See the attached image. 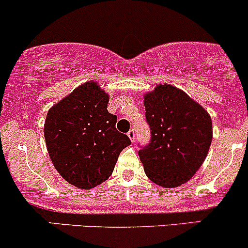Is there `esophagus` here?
Instances as JSON below:
<instances>
[{
	"mask_svg": "<svg viewBox=\"0 0 248 248\" xmlns=\"http://www.w3.org/2000/svg\"><path fill=\"white\" fill-rule=\"evenodd\" d=\"M127 135H128V137H129L130 141H132V142H134V140H135V130L132 128L128 133H127Z\"/></svg>",
	"mask_w": 248,
	"mask_h": 248,
	"instance_id": "1",
	"label": "esophagus"
}]
</instances>
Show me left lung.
<instances>
[{
    "mask_svg": "<svg viewBox=\"0 0 248 248\" xmlns=\"http://www.w3.org/2000/svg\"><path fill=\"white\" fill-rule=\"evenodd\" d=\"M149 143L139 156L146 175L159 186L178 187L197 173L212 142V120L185 92L160 84L145 95Z\"/></svg>",
    "mask_w": 248,
    "mask_h": 248,
    "instance_id": "left-lung-1",
    "label": "left lung"
}]
</instances>
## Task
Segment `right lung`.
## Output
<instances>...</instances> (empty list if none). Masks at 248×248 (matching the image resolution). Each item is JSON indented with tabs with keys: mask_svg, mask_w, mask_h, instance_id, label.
Segmentation results:
<instances>
[{
	"mask_svg": "<svg viewBox=\"0 0 248 248\" xmlns=\"http://www.w3.org/2000/svg\"><path fill=\"white\" fill-rule=\"evenodd\" d=\"M109 97L96 82L78 87L50 108L45 139L51 162L64 180L94 188L113 173L130 139L116 129L118 116L107 110Z\"/></svg>",
	"mask_w": 248,
	"mask_h": 248,
	"instance_id": "1",
	"label": "right lung"
}]
</instances>
